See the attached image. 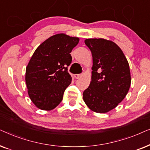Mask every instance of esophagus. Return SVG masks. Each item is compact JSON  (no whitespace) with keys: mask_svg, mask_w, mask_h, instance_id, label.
I'll use <instances>...</instances> for the list:
<instances>
[{"mask_svg":"<svg viewBox=\"0 0 150 150\" xmlns=\"http://www.w3.org/2000/svg\"><path fill=\"white\" fill-rule=\"evenodd\" d=\"M74 76L75 79H79V78H81V74H74Z\"/></svg>","mask_w":150,"mask_h":150,"instance_id":"34e87169","label":"esophagus"}]
</instances>
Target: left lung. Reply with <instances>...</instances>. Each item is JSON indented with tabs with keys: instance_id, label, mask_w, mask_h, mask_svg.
<instances>
[{
	"instance_id": "1",
	"label": "left lung",
	"mask_w": 150,
	"mask_h": 150,
	"mask_svg": "<svg viewBox=\"0 0 150 150\" xmlns=\"http://www.w3.org/2000/svg\"><path fill=\"white\" fill-rule=\"evenodd\" d=\"M93 57L91 82L83 100L94 112L104 113L124 100L130 87L128 61L115 43L104 39H87Z\"/></svg>"
}]
</instances>
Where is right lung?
I'll return each mask as SVG.
<instances>
[{
    "label": "right lung",
    "instance_id": "right-lung-1",
    "mask_svg": "<svg viewBox=\"0 0 150 150\" xmlns=\"http://www.w3.org/2000/svg\"><path fill=\"white\" fill-rule=\"evenodd\" d=\"M79 39L65 34L54 35L35 51L26 69L28 96L37 107L50 110L60 104L71 82L67 67L71 63L70 52Z\"/></svg>",
    "mask_w": 150,
    "mask_h": 150
}]
</instances>
